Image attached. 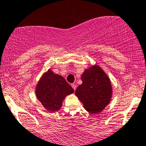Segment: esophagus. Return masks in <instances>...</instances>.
Returning a JSON list of instances; mask_svg holds the SVG:
<instances>
[{
    "instance_id": "obj_1",
    "label": "esophagus",
    "mask_w": 146,
    "mask_h": 146,
    "mask_svg": "<svg viewBox=\"0 0 146 146\" xmlns=\"http://www.w3.org/2000/svg\"><path fill=\"white\" fill-rule=\"evenodd\" d=\"M71 86H72V87H73V89H74V91H76V88H77L76 84H71Z\"/></svg>"
}]
</instances>
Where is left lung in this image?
<instances>
[{
  "instance_id": "obj_1",
  "label": "left lung",
  "mask_w": 146,
  "mask_h": 146,
  "mask_svg": "<svg viewBox=\"0 0 146 146\" xmlns=\"http://www.w3.org/2000/svg\"><path fill=\"white\" fill-rule=\"evenodd\" d=\"M81 80L76 96L88 112L100 113L111 101L113 89L110 78L100 66L94 64L84 70Z\"/></svg>"
}]
</instances>
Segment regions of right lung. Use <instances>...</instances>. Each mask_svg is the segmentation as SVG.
<instances>
[{"instance_id": "obj_1", "label": "right lung", "mask_w": 146, "mask_h": 146, "mask_svg": "<svg viewBox=\"0 0 146 146\" xmlns=\"http://www.w3.org/2000/svg\"><path fill=\"white\" fill-rule=\"evenodd\" d=\"M73 92L64 78L50 69L43 73L35 87L36 98L50 112L59 111L66 96Z\"/></svg>"}]
</instances>
